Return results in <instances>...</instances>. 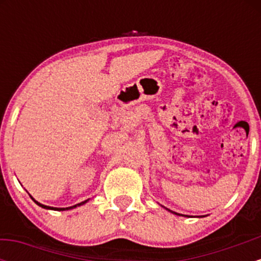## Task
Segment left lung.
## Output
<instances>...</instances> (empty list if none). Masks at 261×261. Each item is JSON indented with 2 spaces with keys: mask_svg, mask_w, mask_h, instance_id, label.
Instances as JSON below:
<instances>
[{
  "mask_svg": "<svg viewBox=\"0 0 261 261\" xmlns=\"http://www.w3.org/2000/svg\"><path fill=\"white\" fill-rule=\"evenodd\" d=\"M167 210H168V208H167ZM168 211H170V210H168ZM170 212H172V214H175V215H178V214H176V212H173V211H170Z\"/></svg>",
  "mask_w": 261,
  "mask_h": 261,
  "instance_id": "obj_1",
  "label": "left lung"
}]
</instances>
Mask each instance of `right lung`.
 <instances>
[{
    "mask_svg": "<svg viewBox=\"0 0 261 261\" xmlns=\"http://www.w3.org/2000/svg\"><path fill=\"white\" fill-rule=\"evenodd\" d=\"M32 197V196H31ZM32 200L33 201H34L35 203H37V205H39L40 206V207H43V208H47V210H54V211H65V210H71V208H74V207H77V206H81V205H85V203L88 201V200H85V201H82V202H80V203H77V205H74V206H71V207H50V206H46V205H43V203H40V202H38L37 200H34L32 197Z\"/></svg>",
    "mask_w": 261,
    "mask_h": 261,
    "instance_id": "add662e5",
    "label": "right lung"
}]
</instances>
